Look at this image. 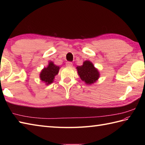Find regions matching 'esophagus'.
Returning a JSON list of instances; mask_svg holds the SVG:
<instances>
[{
	"instance_id": "obj_1",
	"label": "esophagus",
	"mask_w": 145,
	"mask_h": 145,
	"mask_svg": "<svg viewBox=\"0 0 145 145\" xmlns=\"http://www.w3.org/2000/svg\"><path fill=\"white\" fill-rule=\"evenodd\" d=\"M66 66L72 67L73 66V63L72 62H70V61H68V62L66 63Z\"/></svg>"
}]
</instances>
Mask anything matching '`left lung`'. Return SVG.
<instances>
[{
	"label": "left lung",
	"mask_w": 145,
	"mask_h": 145,
	"mask_svg": "<svg viewBox=\"0 0 145 145\" xmlns=\"http://www.w3.org/2000/svg\"><path fill=\"white\" fill-rule=\"evenodd\" d=\"M78 74L87 85H91L100 78V73L90 61L85 60L81 66L76 67Z\"/></svg>",
	"instance_id": "obj_1"
}]
</instances>
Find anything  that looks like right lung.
<instances>
[{
  "label": "right lung",
  "mask_w": 145,
  "mask_h": 145,
  "mask_svg": "<svg viewBox=\"0 0 145 145\" xmlns=\"http://www.w3.org/2000/svg\"><path fill=\"white\" fill-rule=\"evenodd\" d=\"M60 69V66L56 65L53 61H49L48 66L44 67L40 73V80L47 85L51 84L54 82L55 76L58 73Z\"/></svg>",
  "instance_id": "right-lung-1"
}]
</instances>
